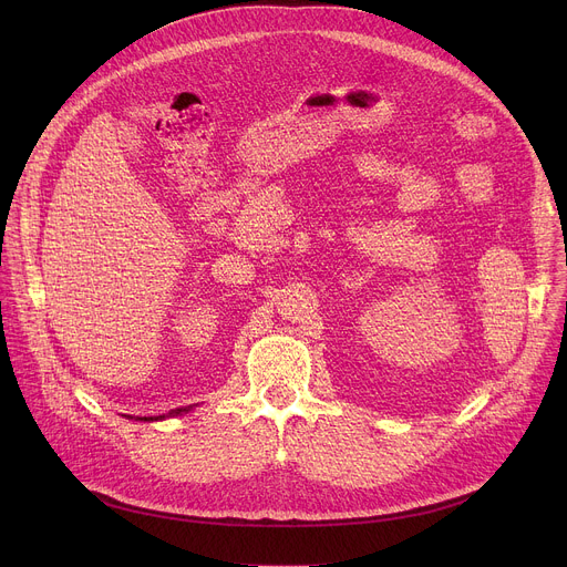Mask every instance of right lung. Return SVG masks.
<instances>
[{"instance_id":"1","label":"right lung","mask_w":567,"mask_h":567,"mask_svg":"<svg viewBox=\"0 0 567 567\" xmlns=\"http://www.w3.org/2000/svg\"><path fill=\"white\" fill-rule=\"evenodd\" d=\"M188 411H193V406H184V409H175V411H171L168 415H158V417H136V422H158V420H166V417H177V415H186ZM123 417H127V420H134L132 415H123Z\"/></svg>"}]
</instances>
